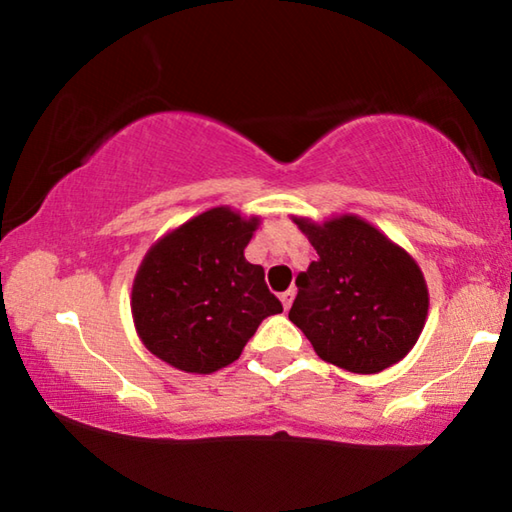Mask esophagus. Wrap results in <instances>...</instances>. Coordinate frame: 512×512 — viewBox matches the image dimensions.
<instances>
[{"label":"esophagus","mask_w":512,"mask_h":512,"mask_svg":"<svg viewBox=\"0 0 512 512\" xmlns=\"http://www.w3.org/2000/svg\"><path fill=\"white\" fill-rule=\"evenodd\" d=\"M293 296H296V291L293 289H289V291H284L282 296H280V300H282V307H284V311H289L291 309V302H293Z\"/></svg>","instance_id":"esophagus-1"}]
</instances>
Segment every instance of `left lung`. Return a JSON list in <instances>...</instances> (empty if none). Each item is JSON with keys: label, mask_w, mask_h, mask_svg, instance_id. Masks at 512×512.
Returning <instances> with one entry per match:
<instances>
[{"label": "left lung", "mask_w": 512, "mask_h": 512, "mask_svg": "<svg viewBox=\"0 0 512 512\" xmlns=\"http://www.w3.org/2000/svg\"><path fill=\"white\" fill-rule=\"evenodd\" d=\"M318 262L298 275L289 320L323 361L357 375L395 366L418 343L429 289L411 253L357 214L291 216Z\"/></svg>", "instance_id": "obj_1"}]
</instances>
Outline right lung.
I'll return each instance as SVG.
<instances>
[{"label":"right lung","instance_id":"obj_1","mask_svg":"<svg viewBox=\"0 0 512 512\" xmlns=\"http://www.w3.org/2000/svg\"><path fill=\"white\" fill-rule=\"evenodd\" d=\"M259 223L230 205L210 207L146 250L131 291L146 350L176 370L210 375L241 357L266 316L280 314L264 268L244 255Z\"/></svg>","mask_w":512,"mask_h":512}]
</instances>
